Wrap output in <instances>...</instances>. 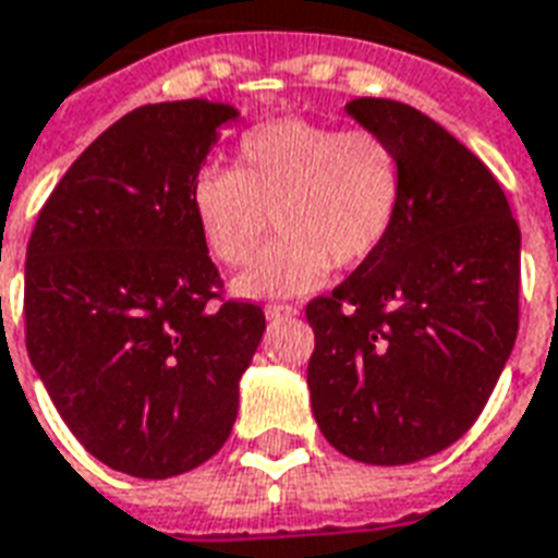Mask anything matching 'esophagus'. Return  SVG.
<instances>
[{"mask_svg": "<svg viewBox=\"0 0 558 558\" xmlns=\"http://www.w3.org/2000/svg\"><path fill=\"white\" fill-rule=\"evenodd\" d=\"M298 307L292 304H266V316L269 318H280V316H295Z\"/></svg>", "mask_w": 558, "mask_h": 558, "instance_id": "obj_1", "label": "esophagus"}]
</instances>
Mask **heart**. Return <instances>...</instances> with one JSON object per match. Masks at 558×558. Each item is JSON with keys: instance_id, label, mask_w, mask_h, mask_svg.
<instances>
[{"instance_id": "1", "label": "heart", "mask_w": 558, "mask_h": 558, "mask_svg": "<svg viewBox=\"0 0 558 558\" xmlns=\"http://www.w3.org/2000/svg\"><path fill=\"white\" fill-rule=\"evenodd\" d=\"M403 195L407 166L386 134L287 117L242 134L233 169L204 166L190 207L204 248L231 269L254 260L271 216L280 236L233 289L275 298L316 289L330 266L372 260L401 219Z\"/></svg>"}]
</instances>
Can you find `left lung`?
<instances>
[{
    "label": "left lung",
    "mask_w": 558,
    "mask_h": 558,
    "mask_svg": "<svg viewBox=\"0 0 558 558\" xmlns=\"http://www.w3.org/2000/svg\"><path fill=\"white\" fill-rule=\"evenodd\" d=\"M348 113L401 148V219L372 260L307 304L313 415L339 453L407 465L462 439L518 336L521 231L504 190L439 122L392 99Z\"/></svg>",
    "instance_id": "8db88e82"
}]
</instances>
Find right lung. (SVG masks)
<instances>
[{
    "instance_id": "right-lung-1",
    "label": "right lung",
    "mask_w": 558,
    "mask_h": 558,
    "mask_svg": "<svg viewBox=\"0 0 558 558\" xmlns=\"http://www.w3.org/2000/svg\"><path fill=\"white\" fill-rule=\"evenodd\" d=\"M231 119L207 99L125 113L66 169L25 251L32 365L84 450L131 477L222 448L266 330L257 304L222 298L190 207Z\"/></svg>"
}]
</instances>
